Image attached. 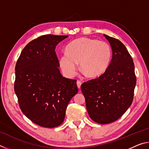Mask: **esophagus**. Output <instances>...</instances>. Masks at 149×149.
<instances>
[{
	"label": "esophagus",
	"mask_w": 149,
	"mask_h": 149,
	"mask_svg": "<svg viewBox=\"0 0 149 149\" xmlns=\"http://www.w3.org/2000/svg\"><path fill=\"white\" fill-rule=\"evenodd\" d=\"M77 85L78 89H80V88H81V82L79 81H77Z\"/></svg>",
	"instance_id": "34e87169"
}]
</instances>
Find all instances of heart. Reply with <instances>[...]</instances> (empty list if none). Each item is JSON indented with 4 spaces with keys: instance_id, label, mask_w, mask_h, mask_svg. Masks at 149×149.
Returning <instances> with one entry per match:
<instances>
[{
    "instance_id": "heart-1",
    "label": "heart",
    "mask_w": 149,
    "mask_h": 149,
    "mask_svg": "<svg viewBox=\"0 0 149 149\" xmlns=\"http://www.w3.org/2000/svg\"><path fill=\"white\" fill-rule=\"evenodd\" d=\"M112 58V49L107 42L89 37L74 40L59 57V64L68 77L76 74L77 64L87 77H99L106 72Z\"/></svg>"
}]
</instances>
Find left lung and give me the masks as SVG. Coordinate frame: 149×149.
Returning a JSON list of instances; mask_svg holds the SVG:
<instances>
[{
    "mask_svg": "<svg viewBox=\"0 0 149 149\" xmlns=\"http://www.w3.org/2000/svg\"><path fill=\"white\" fill-rule=\"evenodd\" d=\"M104 36L112 50L109 66L100 76L81 86L90 118L101 124L115 122L127 110L136 85L134 63L125 45L118 39Z\"/></svg>",
    "mask_w": 149,
    "mask_h": 149,
    "instance_id": "obj_1",
    "label": "left lung"
}]
</instances>
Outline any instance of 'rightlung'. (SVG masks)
<instances>
[{
	"mask_svg": "<svg viewBox=\"0 0 149 149\" xmlns=\"http://www.w3.org/2000/svg\"><path fill=\"white\" fill-rule=\"evenodd\" d=\"M67 35H42L29 42L17 60L15 93L27 118L52 128L64 122L65 110L77 94L76 80L63 77L55 49Z\"/></svg>",
	"mask_w": 149,
	"mask_h": 149,
	"instance_id": "right-lung-1",
	"label": "right lung"
}]
</instances>
